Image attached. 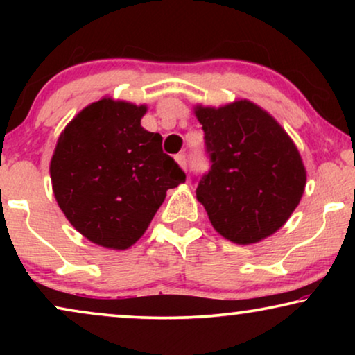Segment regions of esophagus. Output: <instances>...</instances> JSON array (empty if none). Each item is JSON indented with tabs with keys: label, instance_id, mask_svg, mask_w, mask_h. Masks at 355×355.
Wrapping results in <instances>:
<instances>
[{
	"label": "esophagus",
	"instance_id": "1",
	"mask_svg": "<svg viewBox=\"0 0 355 355\" xmlns=\"http://www.w3.org/2000/svg\"><path fill=\"white\" fill-rule=\"evenodd\" d=\"M176 162H178L179 166L184 169V171H187V157H186V155H184V153L176 155Z\"/></svg>",
	"mask_w": 355,
	"mask_h": 355
}]
</instances>
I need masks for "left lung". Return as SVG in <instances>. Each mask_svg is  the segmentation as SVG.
<instances>
[{"label":"left lung","instance_id":"1","mask_svg":"<svg viewBox=\"0 0 355 355\" xmlns=\"http://www.w3.org/2000/svg\"><path fill=\"white\" fill-rule=\"evenodd\" d=\"M205 132L211 169L197 200L218 234L249 245L275 234L302 198L307 171L293 139L249 100L193 108Z\"/></svg>","mask_w":355,"mask_h":355}]
</instances>
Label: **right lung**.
<instances>
[{"label":"right lung","instance_id":"1","mask_svg":"<svg viewBox=\"0 0 355 355\" xmlns=\"http://www.w3.org/2000/svg\"><path fill=\"white\" fill-rule=\"evenodd\" d=\"M147 105L103 96L85 106L58 137L50 163L53 193L67 221L96 245H134L168 189L186 181L163 153L162 135L140 125Z\"/></svg>","mask_w":355,"mask_h":355}]
</instances>
